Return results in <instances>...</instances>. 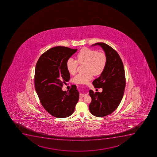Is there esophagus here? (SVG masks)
Instances as JSON below:
<instances>
[{"label":"esophagus","mask_w":157,"mask_h":157,"mask_svg":"<svg viewBox=\"0 0 157 157\" xmlns=\"http://www.w3.org/2000/svg\"><path fill=\"white\" fill-rule=\"evenodd\" d=\"M86 95V94H80V95H79V97H80V98H82V97H85Z\"/></svg>","instance_id":"34e87169"}]
</instances>
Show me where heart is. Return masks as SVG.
<instances>
[{
  "mask_svg": "<svg viewBox=\"0 0 157 157\" xmlns=\"http://www.w3.org/2000/svg\"><path fill=\"white\" fill-rule=\"evenodd\" d=\"M77 60L70 58L66 61V68L71 75L77 71L78 63L85 64V73L78 74L73 78L75 84H86L92 79L94 75H99L103 72L107 63V57L102 52H98L91 48H85L80 50L76 55Z\"/></svg>",
  "mask_w": 157,
  "mask_h": 157,
  "instance_id": "obj_1",
  "label": "heart"
}]
</instances>
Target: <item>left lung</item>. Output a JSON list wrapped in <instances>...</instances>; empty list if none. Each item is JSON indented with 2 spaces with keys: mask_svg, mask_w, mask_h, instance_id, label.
<instances>
[{
  "mask_svg": "<svg viewBox=\"0 0 157 157\" xmlns=\"http://www.w3.org/2000/svg\"><path fill=\"white\" fill-rule=\"evenodd\" d=\"M103 49L107 57L105 68L100 76L93 82L95 88H102L101 93L90 90L92 98L89 110L97 117H102L113 113L120 104L124 94L126 78L122 59L117 52L103 43H96Z\"/></svg>",
  "mask_w": 157,
  "mask_h": 157,
  "instance_id": "left-lung-1",
  "label": "left lung"
}]
</instances>
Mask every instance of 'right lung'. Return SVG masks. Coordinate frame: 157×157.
I'll use <instances>...</instances> for the list:
<instances>
[{
  "label": "right lung",
  "mask_w": 157,
  "mask_h": 157,
  "mask_svg": "<svg viewBox=\"0 0 157 157\" xmlns=\"http://www.w3.org/2000/svg\"><path fill=\"white\" fill-rule=\"evenodd\" d=\"M77 49L57 46L41 55L35 69L34 85L40 102L52 116L64 118L71 116L79 99V92L73 85L69 91L62 89L70 79L66 61Z\"/></svg>",
  "instance_id": "add662e5"
}]
</instances>
